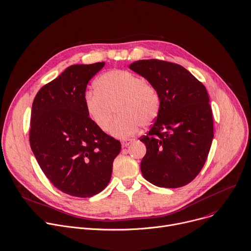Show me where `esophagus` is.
<instances>
[{
    "mask_svg": "<svg viewBox=\"0 0 251 251\" xmlns=\"http://www.w3.org/2000/svg\"><path fill=\"white\" fill-rule=\"evenodd\" d=\"M133 142H134V140H131V138H126V140L122 141V147L123 148H126L127 146H129Z\"/></svg>",
    "mask_w": 251,
    "mask_h": 251,
    "instance_id": "obj_1",
    "label": "esophagus"
}]
</instances>
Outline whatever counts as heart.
<instances>
[{
	"label": "heart",
	"instance_id": "heart-1",
	"mask_svg": "<svg viewBox=\"0 0 251 251\" xmlns=\"http://www.w3.org/2000/svg\"><path fill=\"white\" fill-rule=\"evenodd\" d=\"M96 92L85 95V107L93 123L105 131L115 107L120 115L109 126L119 138L134 134L140 126H150L157 117L160 99L156 89L133 73L111 70L95 81Z\"/></svg>",
	"mask_w": 251,
	"mask_h": 251
}]
</instances>
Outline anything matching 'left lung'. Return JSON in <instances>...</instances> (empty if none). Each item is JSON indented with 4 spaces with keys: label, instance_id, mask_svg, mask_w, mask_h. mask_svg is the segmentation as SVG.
Returning a JSON list of instances; mask_svg holds the SVG:
<instances>
[{
    "label": "left lung",
    "instance_id": "1",
    "mask_svg": "<svg viewBox=\"0 0 251 251\" xmlns=\"http://www.w3.org/2000/svg\"><path fill=\"white\" fill-rule=\"evenodd\" d=\"M129 69L158 92L157 118L141 141L147 153L141 162L144 177L166 188L186 185L207 158L213 121L205 87L183 67L159 60H142Z\"/></svg>",
    "mask_w": 251,
    "mask_h": 251
}]
</instances>
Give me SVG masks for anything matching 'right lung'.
<instances>
[{
  "instance_id": "right-lung-1",
  "label": "right lung",
  "mask_w": 251,
  "mask_h": 251,
  "mask_svg": "<svg viewBox=\"0 0 251 251\" xmlns=\"http://www.w3.org/2000/svg\"><path fill=\"white\" fill-rule=\"evenodd\" d=\"M74 65L37 94L31 115L30 144L40 168L61 191L91 198L108 184L121 143L89 117V80L104 66Z\"/></svg>"
}]
</instances>
